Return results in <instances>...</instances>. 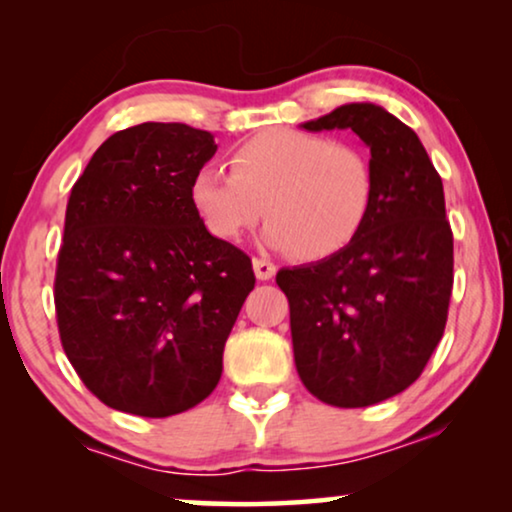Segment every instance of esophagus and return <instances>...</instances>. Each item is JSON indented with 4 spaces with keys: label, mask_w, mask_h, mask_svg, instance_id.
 I'll list each match as a JSON object with an SVG mask.
<instances>
[{
    "label": "esophagus",
    "mask_w": 512,
    "mask_h": 512,
    "mask_svg": "<svg viewBox=\"0 0 512 512\" xmlns=\"http://www.w3.org/2000/svg\"><path fill=\"white\" fill-rule=\"evenodd\" d=\"M251 265H254V275L261 279V282H265V279H272L277 272L275 265H272L270 261H265V258H254Z\"/></svg>",
    "instance_id": "1"
}]
</instances>
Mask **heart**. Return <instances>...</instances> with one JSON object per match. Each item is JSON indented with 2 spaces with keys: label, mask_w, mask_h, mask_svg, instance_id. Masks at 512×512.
<instances>
[{
  "label": "heart",
  "mask_w": 512,
  "mask_h": 512,
  "mask_svg": "<svg viewBox=\"0 0 512 512\" xmlns=\"http://www.w3.org/2000/svg\"><path fill=\"white\" fill-rule=\"evenodd\" d=\"M188 198L216 240H242L265 212L263 242L314 263L361 235L373 209L375 172L356 146L277 128L235 146L230 174L200 167Z\"/></svg>",
  "instance_id": "obj_1"
}]
</instances>
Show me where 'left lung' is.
Listing matches in <instances>:
<instances>
[{"label":"left lung","instance_id":"left-lung-1","mask_svg":"<svg viewBox=\"0 0 512 512\" xmlns=\"http://www.w3.org/2000/svg\"><path fill=\"white\" fill-rule=\"evenodd\" d=\"M300 128L352 130L370 149L375 200L361 235L331 258L277 272L307 391L366 408L408 389L443 338L454 279L443 181L415 130L373 102Z\"/></svg>","mask_w":512,"mask_h":512}]
</instances>
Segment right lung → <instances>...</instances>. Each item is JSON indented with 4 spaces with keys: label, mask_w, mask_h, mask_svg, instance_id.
<instances>
[{
    "label": "right lung",
    "mask_w": 512,
    "mask_h": 512,
    "mask_svg": "<svg viewBox=\"0 0 512 512\" xmlns=\"http://www.w3.org/2000/svg\"><path fill=\"white\" fill-rule=\"evenodd\" d=\"M216 153L186 123H142L93 153L67 202L55 272L65 354L109 408L179 415L212 394L256 277L188 198Z\"/></svg>",
    "instance_id": "1"
}]
</instances>
